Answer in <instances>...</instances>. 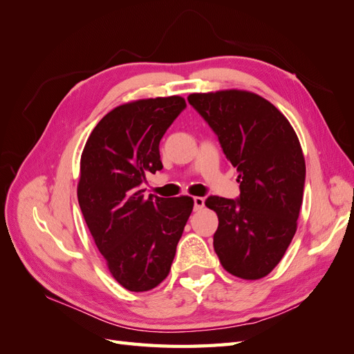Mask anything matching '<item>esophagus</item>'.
I'll use <instances>...</instances> for the list:
<instances>
[{
	"label": "esophagus",
	"instance_id": "obj_1",
	"mask_svg": "<svg viewBox=\"0 0 354 354\" xmlns=\"http://www.w3.org/2000/svg\"><path fill=\"white\" fill-rule=\"evenodd\" d=\"M203 203H205V199L201 198V196H195L194 198V209L199 211L203 208Z\"/></svg>",
	"mask_w": 354,
	"mask_h": 354
}]
</instances>
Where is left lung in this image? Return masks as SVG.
I'll list each match as a JSON object with an SVG mask.
<instances>
[{"label": "left lung", "instance_id": "8db88e82", "mask_svg": "<svg viewBox=\"0 0 354 354\" xmlns=\"http://www.w3.org/2000/svg\"><path fill=\"white\" fill-rule=\"evenodd\" d=\"M187 100L239 173L236 199L205 201L218 217L214 250L233 276L260 279L282 260L297 230L306 183L298 137L286 118L254 93L226 90Z\"/></svg>", "mask_w": 354, "mask_h": 354}]
</instances>
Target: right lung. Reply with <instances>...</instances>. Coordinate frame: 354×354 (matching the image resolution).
Segmentation results:
<instances>
[{
    "instance_id": "add662e5",
    "label": "right lung",
    "mask_w": 354,
    "mask_h": 354,
    "mask_svg": "<svg viewBox=\"0 0 354 354\" xmlns=\"http://www.w3.org/2000/svg\"><path fill=\"white\" fill-rule=\"evenodd\" d=\"M185 109L178 95L118 106L84 147L80 207L109 272L128 291L165 279L194 209L189 196L146 198L140 190L149 173L162 169L159 142Z\"/></svg>"
}]
</instances>
